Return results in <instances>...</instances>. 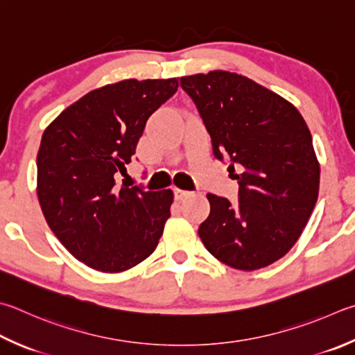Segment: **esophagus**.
<instances>
[{
    "instance_id": "obj_1",
    "label": "esophagus",
    "mask_w": 355,
    "mask_h": 355,
    "mask_svg": "<svg viewBox=\"0 0 355 355\" xmlns=\"http://www.w3.org/2000/svg\"><path fill=\"white\" fill-rule=\"evenodd\" d=\"M189 196H191L189 191H183V189H178V188L173 189V197H175V200H183V198L189 197Z\"/></svg>"
}]
</instances>
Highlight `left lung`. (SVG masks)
<instances>
[{
	"mask_svg": "<svg viewBox=\"0 0 355 355\" xmlns=\"http://www.w3.org/2000/svg\"><path fill=\"white\" fill-rule=\"evenodd\" d=\"M180 85L197 107L214 157L230 163L239 183L237 205L206 196L211 212L200 239L230 267H267L293 247L317 203L311 132L290 102L245 76L211 71L182 77Z\"/></svg>",
	"mask_w": 355,
	"mask_h": 355,
	"instance_id": "obj_1",
	"label": "left lung"
}]
</instances>
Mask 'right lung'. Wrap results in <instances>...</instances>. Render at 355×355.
I'll list each match as a JSON object with an SVG mask.
<instances>
[{
	"label": "right lung",
	"mask_w": 355,
	"mask_h": 355,
	"mask_svg": "<svg viewBox=\"0 0 355 355\" xmlns=\"http://www.w3.org/2000/svg\"><path fill=\"white\" fill-rule=\"evenodd\" d=\"M178 79H128L93 89L44 130L37 194L44 218L76 259L124 272L155 251L173 194L122 183L146 122L171 99Z\"/></svg>",
	"instance_id": "1"
}]
</instances>
